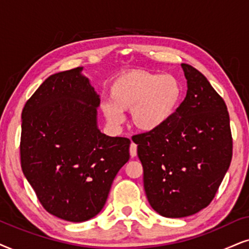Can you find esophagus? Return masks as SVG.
<instances>
[{
    "mask_svg": "<svg viewBox=\"0 0 249 249\" xmlns=\"http://www.w3.org/2000/svg\"><path fill=\"white\" fill-rule=\"evenodd\" d=\"M130 155L132 157L137 156V144H135L134 142H132L130 146Z\"/></svg>",
    "mask_w": 249,
    "mask_h": 249,
    "instance_id": "esophagus-1",
    "label": "esophagus"
}]
</instances>
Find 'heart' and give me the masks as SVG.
<instances>
[{
    "instance_id": "b5f03b06",
    "label": "heart",
    "mask_w": 249,
    "mask_h": 249,
    "mask_svg": "<svg viewBox=\"0 0 249 249\" xmlns=\"http://www.w3.org/2000/svg\"><path fill=\"white\" fill-rule=\"evenodd\" d=\"M181 95V85L174 75L127 71L111 85V101L102 103V111L112 126L122 125L123 112L131 111L135 128L146 133L155 132L174 117Z\"/></svg>"
}]
</instances>
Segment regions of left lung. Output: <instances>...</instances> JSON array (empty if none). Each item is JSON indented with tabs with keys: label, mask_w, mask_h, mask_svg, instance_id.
Masks as SVG:
<instances>
[{
	"label": "left lung",
	"mask_w": 249,
	"mask_h": 249,
	"mask_svg": "<svg viewBox=\"0 0 249 249\" xmlns=\"http://www.w3.org/2000/svg\"><path fill=\"white\" fill-rule=\"evenodd\" d=\"M187 93L168 124L134 135L148 202L160 215L180 218L199 213L215 196L232 159L224 100L204 75L181 64Z\"/></svg>",
	"instance_id": "left-lung-1"
}]
</instances>
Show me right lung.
<instances>
[{
    "instance_id": "add662e5",
    "label": "right lung",
    "mask_w": 249,
    "mask_h": 249,
    "mask_svg": "<svg viewBox=\"0 0 249 249\" xmlns=\"http://www.w3.org/2000/svg\"><path fill=\"white\" fill-rule=\"evenodd\" d=\"M83 70L50 75L21 112L24 176L47 212L74 223L101 212L131 143L100 131V95Z\"/></svg>"
}]
</instances>
